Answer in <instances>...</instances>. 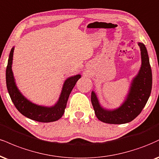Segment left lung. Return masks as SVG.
Returning <instances> with one entry per match:
<instances>
[{
  "mask_svg": "<svg viewBox=\"0 0 159 159\" xmlns=\"http://www.w3.org/2000/svg\"><path fill=\"white\" fill-rule=\"evenodd\" d=\"M141 49V66L133 78L127 98L121 107L113 110H105L99 104L94 92H92L91 102L96 117L107 124H121L133 121L141 113L146 105L152 89V70L149 56L144 43H138Z\"/></svg>",
  "mask_w": 159,
  "mask_h": 159,
  "instance_id": "1",
  "label": "left lung"
}]
</instances>
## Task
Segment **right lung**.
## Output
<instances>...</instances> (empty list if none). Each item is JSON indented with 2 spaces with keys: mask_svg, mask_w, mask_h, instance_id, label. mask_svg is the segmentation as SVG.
<instances>
[{
  "mask_svg": "<svg viewBox=\"0 0 159 159\" xmlns=\"http://www.w3.org/2000/svg\"><path fill=\"white\" fill-rule=\"evenodd\" d=\"M13 52L14 47H12L9 53L8 64L6 70V81L9 96L15 107L24 116L36 121L48 123L60 119L64 113L70 93L76 82L81 78V75L72 76L65 81L58 101L54 106L50 107L39 106L33 104L25 98L15 84L12 70Z\"/></svg>",
  "mask_w": 159,
  "mask_h": 159,
  "instance_id": "right-lung-1",
  "label": "right lung"
}]
</instances>
